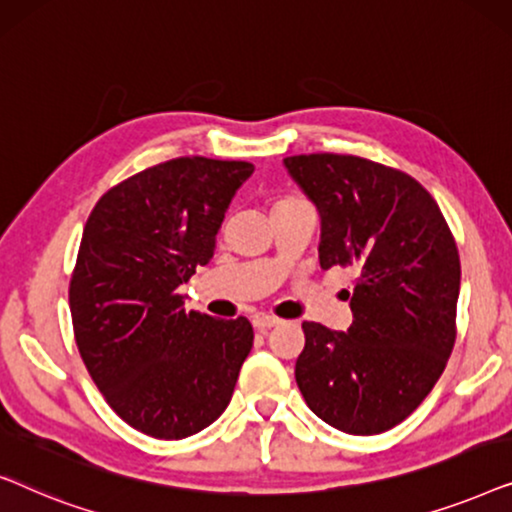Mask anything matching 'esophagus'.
Wrapping results in <instances>:
<instances>
[{
    "instance_id": "1",
    "label": "esophagus",
    "mask_w": 512,
    "mask_h": 512,
    "mask_svg": "<svg viewBox=\"0 0 512 512\" xmlns=\"http://www.w3.org/2000/svg\"><path fill=\"white\" fill-rule=\"evenodd\" d=\"M272 326H279L277 317H270V314H256L254 317V328L256 331H268Z\"/></svg>"
}]
</instances>
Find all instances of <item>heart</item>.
<instances>
[{"mask_svg": "<svg viewBox=\"0 0 512 512\" xmlns=\"http://www.w3.org/2000/svg\"><path fill=\"white\" fill-rule=\"evenodd\" d=\"M296 200H303V198H296V195H282V198L275 202V207L277 205H286V202H296Z\"/></svg>", "mask_w": 512, "mask_h": 512, "instance_id": "heart-1", "label": "heart"}]
</instances>
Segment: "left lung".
I'll use <instances>...</instances> for the list:
<instances>
[{"label":"left lung","mask_w":512,"mask_h":512,"mask_svg":"<svg viewBox=\"0 0 512 512\" xmlns=\"http://www.w3.org/2000/svg\"><path fill=\"white\" fill-rule=\"evenodd\" d=\"M321 216L319 263L354 268L347 333L303 321L296 382L352 436L394 429L429 396L457 338L461 263L431 193L396 167L342 153L284 158Z\"/></svg>","instance_id":"left-lung-1"}]
</instances>
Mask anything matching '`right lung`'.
Instances as JSON below:
<instances>
[{"label":"right lung","mask_w":512,"mask_h":512,"mask_svg":"<svg viewBox=\"0 0 512 512\" xmlns=\"http://www.w3.org/2000/svg\"><path fill=\"white\" fill-rule=\"evenodd\" d=\"M244 160L184 156L97 200L69 279L74 338L123 422L160 440L193 436L228 408L254 345L247 317L186 312L179 284L214 256Z\"/></svg>","instance_id":"add662e5"}]
</instances>
